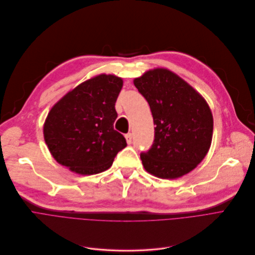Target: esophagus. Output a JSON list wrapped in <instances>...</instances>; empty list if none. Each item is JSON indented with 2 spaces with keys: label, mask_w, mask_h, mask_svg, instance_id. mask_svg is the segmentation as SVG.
I'll return each mask as SVG.
<instances>
[{
  "label": "esophagus",
  "mask_w": 255,
  "mask_h": 255,
  "mask_svg": "<svg viewBox=\"0 0 255 255\" xmlns=\"http://www.w3.org/2000/svg\"><path fill=\"white\" fill-rule=\"evenodd\" d=\"M125 138H126V141L128 144H130L132 142V134L131 133H128L125 135Z\"/></svg>",
  "instance_id": "34e87169"
}]
</instances>
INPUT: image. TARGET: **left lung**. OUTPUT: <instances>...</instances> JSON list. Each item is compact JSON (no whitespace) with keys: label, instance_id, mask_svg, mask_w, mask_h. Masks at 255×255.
Segmentation results:
<instances>
[{"label":"left lung","instance_id":"8db88e82","mask_svg":"<svg viewBox=\"0 0 255 255\" xmlns=\"http://www.w3.org/2000/svg\"><path fill=\"white\" fill-rule=\"evenodd\" d=\"M154 119L155 139L140 154L145 170L174 179L191 172L211 145L213 117L206 100L191 85L166 69H155L134 79Z\"/></svg>","mask_w":255,"mask_h":255}]
</instances>
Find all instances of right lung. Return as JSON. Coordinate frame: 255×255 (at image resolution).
<instances>
[{
	"label": "right lung",
	"mask_w": 255,
	"mask_h": 255,
	"mask_svg": "<svg viewBox=\"0 0 255 255\" xmlns=\"http://www.w3.org/2000/svg\"><path fill=\"white\" fill-rule=\"evenodd\" d=\"M123 80L101 74L66 93L49 112L44 139L60 165L82 175L109 169L126 147L121 133L114 129L115 109Z\"/></svg>",
	"instance_id": "obj_1"
}]
</instances>
